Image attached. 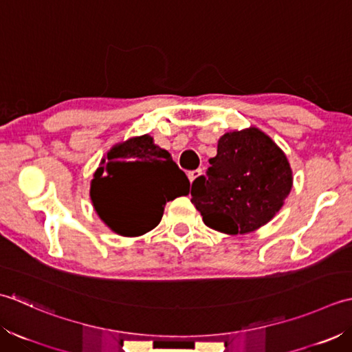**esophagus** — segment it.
Returning <instances> with one entry per match:
<instances>
[{
	"mask_svg": "<svg viewBox=\"0 0 352 352\" xmlns=\"http://www.w3.org/2000/svg\"><path fill=\"white\" fill-rule=\"evenodd\" d=\"M200 176H202V170H192V171H190V173H188V177H190V181L191 182H195L196 181V179L197 177H200Z\"/></svg>",
	"mask_w": 352,
	"mask_h": 352,
	"instance_id": "1",
	"label": "esophagus"
}]
</instances>
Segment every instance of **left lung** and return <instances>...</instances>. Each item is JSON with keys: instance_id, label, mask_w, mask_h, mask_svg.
Segmentation results:
<instances>
[{"instance_id": "obj_1", "label": "left lung", "mask_w": 352, "mask_h": 352, "mask_svg": "<svg viewBox=\"0 0 352 352\" xmlns=\"http://www.w3.org/2000/svg\"><path fill=\"white\" fill-rule=\"evenodd\" d=\"M191 186V204L204 223L228 235L249 234L276 216L293 186L285 153L250 126L220 136L217 155Z\"/></svg>"}]
</instances>
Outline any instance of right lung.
I'll use <instances>...</instances> for the list:
<instances>
[{"instance_id":"add662e5","label":"right lung","mask_w":352,"mask_h":352,"mask_svg":"<svg viewBox=\"0 0 352 352\" xmlns=\"http://www.w3.org/2000/svg\"><path fill=\"white\" fill-rule=\"evenodd\" d=\"M188 192V177L147 133L117 142L107 150L89 188L97 216L111 231L123 236L152 231L160 225L168 200ZM121 194H127L128 199H121Z\"/></svg>"}]
</instances>
